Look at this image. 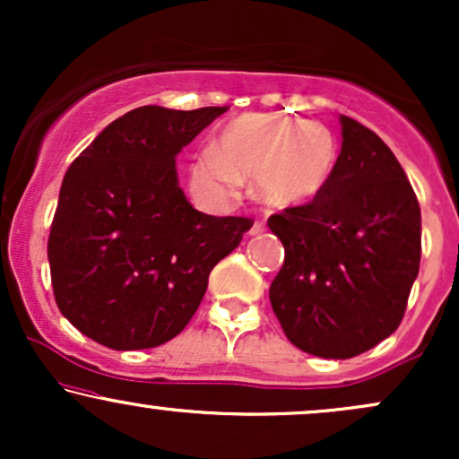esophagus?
<instances>
[{
	"label": "esophagus",
	"mask_w": 459,
	"mask_h": 459,
	"mask_svg": "<svg viewBox=\"0 0 459 459\" xmlns=\"http://www.w3.org/2000/svg\"><path fill=\"white\" fill-rule=\"evenodd\" d=\"M263 230H265V224H263V222H261V220H256V222H255V224H252L250 233H247V235H250V237H255V235H261V233H263Z\"/></svg>",
	"instance_id": "obj_1"
}]
</instances>
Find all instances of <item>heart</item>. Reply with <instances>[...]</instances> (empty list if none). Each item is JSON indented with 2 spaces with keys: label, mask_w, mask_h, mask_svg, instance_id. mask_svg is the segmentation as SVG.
I'll return each instance as SVG.
<instances>
[{
  "label": "heart",
  "mask_w": 459,
  "mask_h": 459,
  "mask_svg": "<svg viewBox=\"0 0 459 459\" xmlns=\"http://www.w3.org/2000/svg\"><path fill=\"white\" fill-rule=\"evenodd\" d=\"M332 131L313 120L281 114L235 118L192 163V186L224 198L237 181H255V194L276 209L310 203L324 192L336 166Z\"/></svg>",
  "instance_id": "obj_1"
}]
</instances>
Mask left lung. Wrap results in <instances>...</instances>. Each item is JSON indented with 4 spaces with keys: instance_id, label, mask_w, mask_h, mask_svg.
I'll return each instance as SVG.
<instances>
[{
    "instance_id": "8db88e82",
    "label": "left lung",
    "mask_w": 459,
    "mask_h": 459,
    "mask_svg": "<svg viewBox=\"0 0 459 459\" xmlns=\"http://www.w3.org/2000/svg\"><path fill=\"white\" fill-rule=\"evenodd\" d=\"M343 144L330 183L272 215L284 263L270 302L307 354L354 358L402 324L420 263V207L402 163L365 125L339 116Z\"/></svg>"
}]
</instances>
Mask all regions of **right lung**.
<instances>
[{
	"instance_id": "add662e5",
	"label": "right lung",
	"mask_w": 459,
	"mask_h": 459,
	"mask_svg": "<svg viewBox=\"0 0 459 459\" xmlns=\"http://www.w3.org/2000/svg\"><path fill=\"white\" fill-rule=\"evenodd\" d=\"M226 109H131L71 163L47 256L57 308L82 334L120 351L175 339L250 230L196 212L178 187L177 155Z\"/></svg>"
}]
</instances>
